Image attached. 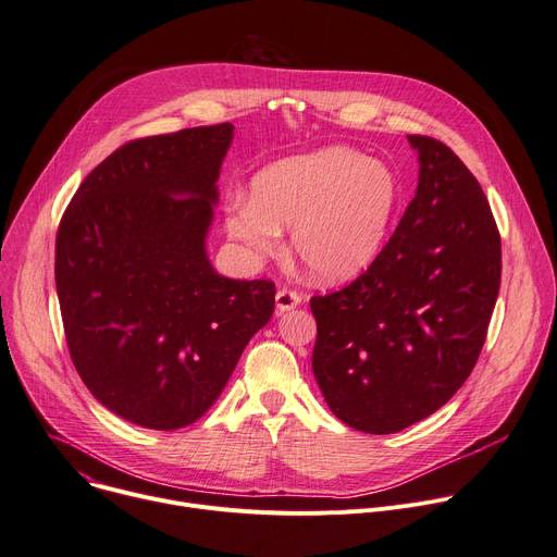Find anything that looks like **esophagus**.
Returning <instances> with one entry per match:
<instances>
[{
  "mask_svg": "<svg viewBox=\"0 0 557 557\" xmlns=\"http://www.w3.org/2000/svg\"><path fill=\"white\" fill-rule=\"evenodd\" d=\"M301 293H297V290H290V288H280L277 293H275V307H277V311L282 313V311H290V309H295V307H299L301 305Z\"/></svg>",
  "mask_w": 557,
  "mask_h": 557,
  "instance_id": "obj_1",
  "label": "esophagus"
}]
</instances>
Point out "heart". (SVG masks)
Instances as JSON below:
<instances>
[{
  "label": "heart",
  "instance_id": "obj_1",
  "mask_svg": "<svg viewBox=\"0 0 557 557\" xmlns=\"http://www.w3.org/2000/svg\"><path fill=\"white\" fill-rule=\"evenodd\" d=\"M399 205L388 166L358 150L329 146L262 169L250 197L226 207V233L252 258L273 256L280 228H290L295 258L318 282L362 273L386 242Z\"/></svg>",
  "mask_w": 557,
  "mask_h": 557
}]
</instances>
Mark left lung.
<instances>
[{"instance_id":"left-lung-1","label":"left lung","mask_w":557,"mask_h":557,"mask_svg":"<svg viewBox=\"0 0 557 557\" xmlns=\"http://www.w3.org/2000/svg\"><path fill=\"white\" fill-rule=\"evenodd\" d=\"M420 180L393 237L346 288L311 297L313 373L350 429H407L471 375L502 275L499 233L473 173L453 150L409 135Z\"/></svg>"}]
</instances>
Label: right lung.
<instances>
[{
	"instance_id": "add662e5",
	"label": "right lung",
	"mask_w": 557,
	"mask_h": 557,
	"mask_svg": "<svg viewBox=\"0 0 557 557\" xmlns=\"http://www.w3.org/2000/svg\"><path fill=\"white\" fill-rule=\"evenodd\" d=\"M233 124L124 144L60 222L55 284L71 360L115 416L175 431L205 416L273 315L275 284L207 256Z\"/></svg>"
}]
</instances>
